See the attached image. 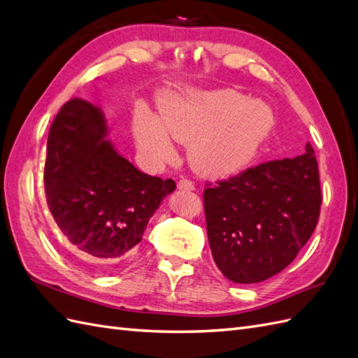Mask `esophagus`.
Wrapping results in <instances>:
<instances>
[{"label": "esophagus", "mask_w": 358, "mask_h": 358, "mask_svg": "<svg viewBox=\"0 0 358 358\" xmlns=\"http://www.w3.org/2000/svg\"><path fill=\"white\" fill-rule=\"evenodd\" d=\"M177 187H178L180 190H189V192H190V190H195V185H194V182H192L190 180H187V178L180 180Z\"/></svg>", "instance_id": "34e87169"}]
</instances>
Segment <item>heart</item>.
I'll list each match as a JSON object with an SVG mask.
<instances>
[{"mask_svg":"<svg viewBox=\"0 0 358 358\" xmlns=\"http://www.w3.org/2000/svg\"><path fill=\"white\" fill-rule=\"evenodd\" d=\"M273 127L269 107L246 101L239 92L195 90L160 103L157 119L137 108L133 131L137 146L152 163L172 157L173 141L189 143V162L201 176L227 177L251 162Z\"/></svg>","mask_w":358,"mask_h":358,"instance_id":"obj_1","label":"heart"}]
</instances>
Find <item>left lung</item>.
<instances>
[{"mask_svg":"<svg viewBox=\"0 0 358 358\" xmlns=\"http://www.w3.org/2000/svg\"><path fill=\"white\" fill-rule=\"evenodd\" d=\"M322 204L311 145L293 159L262 163L204 189L213 260L241 284L273 277L295 260L317 225Z\"/></svg>","mask_w":358,"mask_h":358,"instance_id":"8db88e82","label":"left lung"}]
</instances>
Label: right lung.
I'll return each mask as SVG.
<instances>
[{"label":"right lung","instance_id":"obj_1","mask_svg":"<svg viewBox=\"0 0 358 358\" xmlns=\"http://www.w3.org/2000/svg\"><path fill=\"white\" fill-rule=\"evenodd\" d=\"M101 110L74 98L50 128L43 182L50 212L78 257L108 272L127 259L176 181L136 169L106 141Z\"/></svg>","mask_w":358,"mask_h":358}]
</instances>
